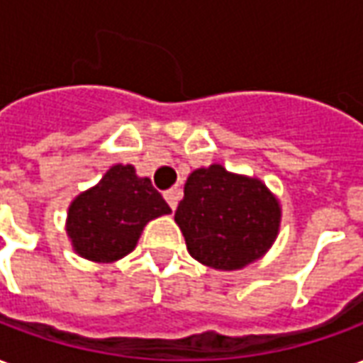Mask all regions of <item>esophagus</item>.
<instances>
[{"mask_svg":"<svg viewBox=\"0 0 363 363\" xmlns=\"http://www.w3.org/2000/svg\"><path fill=\"white\" fill-rule=\"evenodd\" d=\"M181 189H171L165 192V200H167V203L171 206V209H177V206H179V200H181Z\"/></svg>","mask_w":363,"mask_h":363,"instance_id":"1","label":"esophagus"}]
</instances>
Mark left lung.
<instances>
[{
	"instance_id": "left-lung-1",
	"label": "left lung",
	"mask_w": 363,
	"mask_h": 363,
	"mask_svg": "<svg viewBox=\"0 0 363 363\" xmlns=\"http://www.w3.org/2000/svg\"><path fill=\"white\" fill-rule=\"evenodd\" d=\"M281 202L265 182L213 163L192 171L174 211L186 250L217 271H238L269 252L281 229Z\"/></svg>"
}]
</instances>
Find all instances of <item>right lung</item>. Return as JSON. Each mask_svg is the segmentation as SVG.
I'll return each instance as SVG.
<instances>
[{
	"label": "right lung",
	"instance_id": "add662e5",
	"mask_svg": "<svg viewBox=\"0 0 363 363\" xmlns=\"http://www.w3.org/2000/svg\"><path fill=\"white\" fill-rule=\"evenodd\" d=\"M169 213L147 177L117 163L69 203L65 230L74 254L94 264H115L136 248L147 223Z\"/></svg>",
	"mask_w": 363,
	"mask_h": 363
}]
</instances>
